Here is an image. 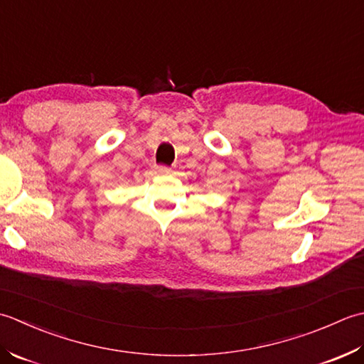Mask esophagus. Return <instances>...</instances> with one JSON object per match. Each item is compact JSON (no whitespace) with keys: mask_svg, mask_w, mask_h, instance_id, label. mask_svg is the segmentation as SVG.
<instances>
[{"mask_svg":"<svg viewBox=\"0 0 364 364\" xmlns=\"http://www.w3.org/2000/svg\"><path fill=\"white\" fill-rule=\"evenodd\" d=\"M155 171H157L159 174H169V173H171V168H168V166H157V168H155Z\"/></svg>","mask_w":364,"mask_h":364,"instance_id":"obj_1","label":"esophagus"}]
</instances>
